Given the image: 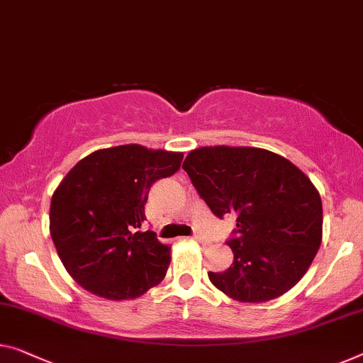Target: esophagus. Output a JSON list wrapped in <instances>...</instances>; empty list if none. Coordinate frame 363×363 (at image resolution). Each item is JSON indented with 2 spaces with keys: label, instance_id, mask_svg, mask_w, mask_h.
Instances as JSON below:
<instances>
[{
  "label": "esophagus",
  "instance_id": "1",
  "mask_svg": "<svg viewBox=\"0 0 363 363\" xmlns=\"http://www.w3.org/2000/svg\"><path fill=\"white\" fill-rule=\"evenodd\" d=\"M194 240L199 241V242H205V238L202 235H194Z\"/></svg>",
  "mask_w": 363,
  "mask_h": 363
}]
</instances>
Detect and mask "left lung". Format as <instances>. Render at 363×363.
Returning <instances> with one entry per match:
<instances>
[{
	"label": "left lung",
	"mask_w": 363,
	"mask_h": 363,
	"mask_svg": "<svg viewBox=\"0 0 363 363\" xmlns=\"http://www.w3.org/2000/svg\"><path fill=\"white\" fill-rule=\"evenodd\" d=\"M182 169L218 218L238 215L236 238L226 242L233 264L208 272L210 282L240 303L294 289L323 238V203L310 177L269 150L225 145L192 150Z\"/></svg>",
	"instance_id": "left-lung-1"
}]
</instances>
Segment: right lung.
<instances>
[{
	"instance_id": "obj_1",
	"label": "right lung",
	"mask_w": 363,
	"mask_h": 363,
	"mask_svg": "<svg viewBox=\"0 0 363 363\" xmlns=\"http://www.w3.org/2000/svg\"><path fill=\"white\" fill-rule=\"evenodd\" d=\"M179 151L121 145L93 151L58 184L50 236L67 272L106 300H133L164 279L171 247L138 231L151 184L179 169Z\"/></svg>"
}]
</instances>
